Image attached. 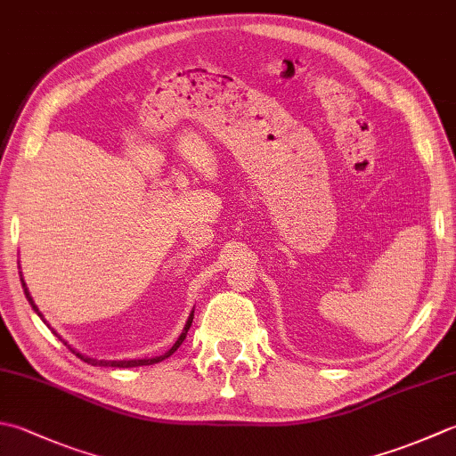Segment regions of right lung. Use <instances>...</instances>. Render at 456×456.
Instances as JSON below:
<instances>
[{
    "label": "right lung",
    "mask_w": 456,
    "mask_h": 456,
    "mask_svg": "<svg viewBox=\"0 0 456 456\" xmlns=\"http://www.w3.org/2000/svg\"><path fill=\"white\" fill-rule=\"evenodd\" d=\"M20 279H21V287H23V292H25V298L29 300V305H31V308L35 310V314H37L45 324H47V320L43 318V314H41V310L37 308V305H35V300H33V297L29 294V289H27V284H25V281H23V274L20 273ZM191 322H193V310H191V314L187 316V322H185V326H183V330H182V334H180V338H177L175 340V344L169 347V350L166 352V354H162V355H156V358H142V360H96V358H88V355H85V354H80V352H77L75 347H70L65 340H62V338L55 332V336L59 338V340L65 344L70 352H73L75 355H78L80 360L83 362H86V363H91V365H101V368H138V365H151V363H158V362H162V360H166V358H169V355H172L177 347H180L182 344H183V340H185V336H187V330H190V326H191ZM49 326V324H47ZM51 328V326H49Z\"/></svg>",
    "instance_id": "add662e5"
}]
</instances>
